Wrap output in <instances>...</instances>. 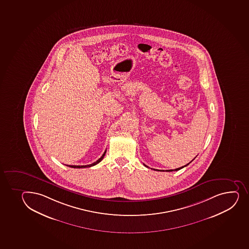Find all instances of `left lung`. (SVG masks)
I'll return each mask as SVG.
<instances>
[{
  "instance_id": "obj_1",
  "label": "left lung",
  "mask_w": 249,
  "mask_h": 249,
  "mask_svg": "<svg viewBox=\"0 0 249 249\" xmlns=\"http://www.w3.org/2000/svg\"><path fill=\"white\" fill-rule=\"evenodd\" d=\"M194 159H193V160H194ZM193 160H192V161H193ZM191 161H190V162H191ZM190 162H189V163H188V164L185 165V166H183V167H179V168H177V169L167 170V171H166V172H174V171H179V170L181 169V168H183V167H186V166H188V165L190 164ZM144 166H145V167H148V166H146V165H144ZM156 171H159V170H156ZM162 172H164V171H162Z\"/></svg>"
}]
</instances>
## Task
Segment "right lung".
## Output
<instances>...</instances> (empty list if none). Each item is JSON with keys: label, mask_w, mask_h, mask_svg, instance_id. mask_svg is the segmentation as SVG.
I'll use <instances>...</instances> for the list:
<instances>
[{"label": "right lung", "mask_w": 249, "mask_h": 249, "mask_svg": "<svg viewBox=\"0 0 249 249\" xmlns=\"http://www.w3.org/2000/svg\"><path fill=\"white\" fill-rule=\"evenodd\" d=\"M105 153H106V150H105V153L103 154L102 156L100 157V159H98L97 161H95V162H93L91 164L89 165H85V166H72V165H67L68 167H73V168H85V167H92V166H95V165L99 163L103 159H104V157H105Z\"/></svg>", "instance_id": "add662e5"}]
</instances>
